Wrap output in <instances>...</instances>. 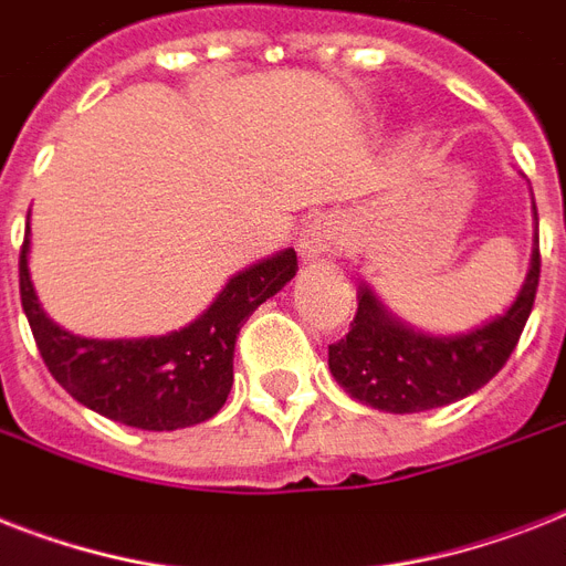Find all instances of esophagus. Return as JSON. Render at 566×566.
<instances>
[{"mask_svg": "<svg viewBox=\"0 0 566 566\" xmlns=\"http://www.w3.org/2000/svg\"><path fill=\"white\" fill-rule=\"evenodd\" d=\"M344 247V229L335 213H314L300 234V252L305 261L332 258Z\"/></svg>", "mask_w": 566, "mask_h": 566, "instance_id": "34e87169", "label": "esophagus"}]
</instances>
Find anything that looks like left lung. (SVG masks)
Masks as SVG:
<instances>
[{"label": "left lung", "instance_id": "1", "mask_svg": "<svg viewBox=\"0 0 566 566\" xmlns=\"http://www.w3.org/2000/svg\"><path fill=\"white\" fill-rule=\"evenodd\" d=\"M537 282L541 247L532 252L517 302L488 326L455 337L413 332L387 314L370 287H358V311L349 332L328 346V370L358 402L378 411L417 413L458 402L488 385L517 349L535 305Z\"/></svg>", "mask_w": 566, "mask_h": 566}]
</instances>
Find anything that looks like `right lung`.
I'll return each instance as SVG.
<instances>
[{
	"mask_svg": "<svg viewBox=\"0 0 566 566\" xmlns=\"http://www.w3.org/2000/svg\"><path fill=\"white\" fill-rule=\"evenodd\" d=\"M29 231L20 249V300L40 358L66 394L114 422L176 431L211 420L234 381V340L249 314L282 291L300 264L284 249L231 279L190 326L164 337L91 340L43 314L29 279Z\"/></svg>",
	"mask_w": 566,
	"mask_h": 566,
	"instance_id": "right-lung-1",
	"label": "right lung"
}]
</instances>
